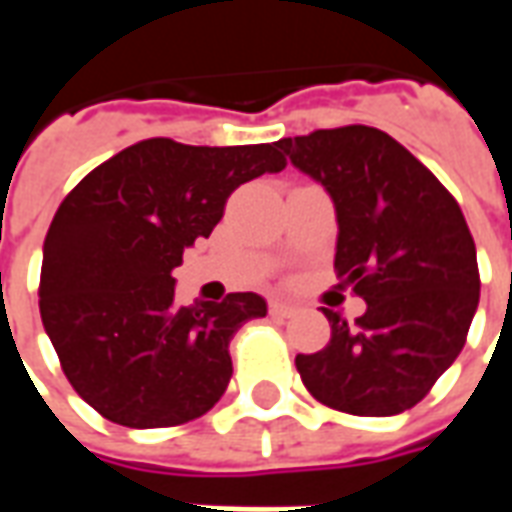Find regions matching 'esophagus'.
Wrapping results in <instances>:
<instances>
[{"instance_id": "esophagus-1", "label": "esophagus", "mask_w": 512, "mask_h": 512, "mask_svg": "<svg viewBox=\"0 0 512 512\" xmlns=\"http://www.w3.org/2000/svg\"><path fill=\"white\" fill-rule=\"evenodd\" d=\"M268 312H271L274 318H290V315L296 312V307H293V304H285V301H271V304H268Z\"/></svg>"}]
</instances>
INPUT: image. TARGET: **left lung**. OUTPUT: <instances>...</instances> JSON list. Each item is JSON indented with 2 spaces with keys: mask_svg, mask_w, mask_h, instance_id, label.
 <instances>
[{
  "mask_svg": "<svg viewBox=\"0 0 512 512\" xmlns=\"http://www.w3.org/2000/svg\"><path fill=\"white\" fill-rule=\"evenodd\" d=\"M337 208L334 271L367 312L323 310L332 340L296 356L315 400L354 417L414 408L461 354L480 271L461 205L422 161L370 126L318 128L277 142Z\"/></svg>",
  "mask_w": 512,
  "mask_h": 512,
  "instance_id": "1",
  "label": "left lung"
}]
</instances>
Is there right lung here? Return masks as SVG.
I'll use <instances>...</instances> for the list:
<instances>
[{
  "instance_id": "obj_1",
  "label": "right lung",
  "mask_w": 512,
  "mask_h": 512,
  "mask_svg": "<svg viewBox=\"0 0 512 512\" xmlns=\"http://www.w3.org/2000/svg\"><path fill=\"white\" fill-rule=\"evenodd\" d=\"M271 145L142 139L84 175L51 219L40 318L76 395L126 428H175L211 411L233 376L230 340L266 315L257 293L175 299L183 249L222 222L241 183L285 169Z\"/></svg>"
}]
</instances>
